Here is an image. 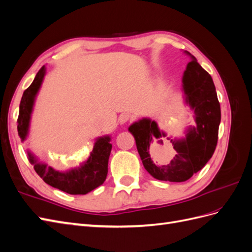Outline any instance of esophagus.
Listing matches in <instances>:
<instances>
[{"mask_svg":"<svg viewBox=\"0 0 252 252\" xmlns=\"http://www.w3.org/2000/svg\"><path fill=\"white\" fill-rule=\"evenodd\" d=\"M131 120V116L129 113H122L121 116L119 117V121L121 124H124V123H127L128 121Z\"/></svg>","mask_w":252,"mask_h":252,"instance_id":"obj_1","label":"esophagus"}]
</instances>
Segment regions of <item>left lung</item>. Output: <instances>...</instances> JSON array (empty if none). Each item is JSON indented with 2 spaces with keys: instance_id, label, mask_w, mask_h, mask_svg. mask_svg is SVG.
I'll return each instance as SVG.
<instances>
[{
  "instance_id": "left-lung-1",
  "label": "left lung",
  "mask_w": 252,
  "mask_h": 252,
  "mask_svg": "<svg viewBox=\"0 0 252 252\" xmlns=\"http://www.w3.org/2000/svg\"><path fill=\"white\" fill-rule=\"evenodd\" d=\"M191 58L183 75L186 103L194 110L196 126L185 139L166 138L155 121L142 119L128 130L135 139L142 163L159 181L185 182L200 171L211 158L218 144L220 107L211 75Z\"/></svg>"
}]
</instances>
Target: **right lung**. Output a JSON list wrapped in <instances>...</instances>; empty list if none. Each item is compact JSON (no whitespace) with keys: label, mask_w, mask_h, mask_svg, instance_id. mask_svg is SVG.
Masks as SVG:
<instances>
[{"label":"right lung","mask_w":252,"mask_h":252,"mask_svg":"<svg viewBox=\"0 0 252 252\" xmlns=\"http://www.w3.org/2000/svg\"><path fill=\"white\" fill-rule=\"evenodd\" d=\"M44 75L45 67L43 66L36 73L32 85L23 94L18 118V132L22 141L27 136L34 97L40 89ZM111 147L110 136L106 135L96 139L94 149L86 161L68 171H58L50 166L47 167L46 164L39 163L30 152H28V158L35 172L46 184L69 194H86L102 185L106 180Z\"/></svg>","instance_id":"add662e5"}]
</instances>
